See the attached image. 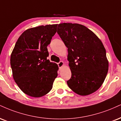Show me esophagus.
<instances>
[{"mask_svg": "<svg viewBox=\"0 0 121 121\" xmlns=\"http://www.w3.org/2000/svg\"><path fill=\"white\" fill-rule=\"evenodd\" d=\"M57 65H58V66H59V68H61L64 65V63L63 61H60L59 63L57 64Z\"/></svg>", "mask_w": 121, "mask_h": 121, "instance_id": "obj_1", "label": "esophagus"}]
</instances>
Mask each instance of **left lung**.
Wrapping results in <instances>:
<instances>
[{"label":"left lung","instance_id":"8db88e82","mask_svg":"<svg viewBox=\"0 0 121 121\" xmlns=\"http://www.w3.org/2000/svg\"><path fill=\"white\" fill-rule=\"evenodd\" d=\"M57 33L68 48L72 72L67 81L68 86L79 95L95 92L102 85L108 71L102 42L90 29L78 24H60Z\"/></svg>","mask_w":121,"mask_h":121}]
</instances>
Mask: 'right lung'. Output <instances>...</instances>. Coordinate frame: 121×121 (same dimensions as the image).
<instances>
[{
	"label": "right lung",
	"mask_w": 121,
	"mask_h": 121,
	"mask_svg": "<svg viewBox=\"0 0 121 121\" xmlns=\"http://www.w3.org/2000/svg\"><path fill=\"white\" fill-rule=\"evenodd\" d=\"M57 25L30 28L18 38L11 56L13 79L27 95L42 97L51 91L57 77V65L47 60V47L56 33Z\"/></svg>",
	"instance_id": "1"
}]
</instances>
